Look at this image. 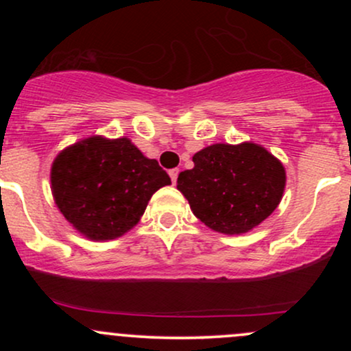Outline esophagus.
Wrapping results in <instances>:
<instances>
[{"label":"esophagus","instance_id":"1","mask_svg":"<svg viewBox=\"0 0 351 351\" xmlns=\"http://www.w3.org/2000/svg\"><path fill=\"white\" fill-rule=\"evenodd\" d=\"M178 173H180L178 168H173V170H170V178L173 181V184H175L176 180H178Z\"/></svg>","mask_w":351,"mask_h":351}]
</instances>
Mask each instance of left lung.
I'll list each match as a JSON object with an SVG mask.
<instances>
[{
    "label": "left lung",
    "instance_id": "obj_1",
    "mask_svg": "<svg viewBox=\"0 0 351 351\" xmlns=\"http://www.w3.org/2000/svg\"><path fill=\"white\" fill-rule=\"evenodd\" d=\"M195 167L176 188L201 223L223 234H244L279 206L285 168L261 145L215 143L193 155Z\"/></svg>",
    "mask_w": 351,
    "mask_h": 351
}]
</instances>
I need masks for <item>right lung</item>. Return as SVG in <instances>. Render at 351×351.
<instances>
[{
    "mask_svg": "<svg viewBox=\"0 0 351 351\" xmlns=\"http://www.w3.org/2000/svg\"><path fill=\"white\" fill-rule=\"evenodd\" d=\"M171 184L156 160L130 138L92 135L66 147L51 167L56 206L90 241H110L136 226L153 193Z\"/></svg>",
    "mask_w": 351,
    "mask_h": 351,
    "instance_id": "right-lung-1",
    "label": "right lung"
}]
</instances>
